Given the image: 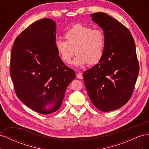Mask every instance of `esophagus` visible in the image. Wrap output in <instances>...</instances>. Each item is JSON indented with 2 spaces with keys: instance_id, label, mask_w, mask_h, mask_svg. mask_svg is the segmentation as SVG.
Masks as SVG:
<instances>
[{
  "instance_id": "esophagus-1",
  "label": "esophagus",
  "mask_w": 149,
  "mask_h": 149,
  "mask_svg": "<svg viewBox=\"0 0 149 149\" xmlns=\"http://www.w3.org/2000/svg\"><path fill=\"white\" fill-rule=\"evenodd\" d=\"M76 76H77L78 78H79V79H82L83 78V74H82V73H80V72H79V73L76 74Z\"/></svg>"
}]
</instances>
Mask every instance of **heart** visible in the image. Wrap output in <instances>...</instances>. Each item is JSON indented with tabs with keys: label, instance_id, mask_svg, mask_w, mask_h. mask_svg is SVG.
<instances>
[{
	"label": "heart",
	"instance_id": "heart-1",
	"mask_svg": "<svg viewBox=\"0 0 149 149\" xmlns=\"http://www.w3.org/2000/svg\"><path fill=\"white\" fill-rule=\"evenodd\" d=\"M65 40L57 39L56 51L62 61L69 64L74 53L73 63L78 66L85 64L95 65L102 60L105 48V36L100 29L77 24L66 31Z\"/></svg>",
	"mask_w": 149,
	"mask_h": 149
}]
</instances>
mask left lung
Instances as JSON below:
<instances>
[{"label": "left lung", "mask_w": 149, "mask_h": 149, "mask_svg": "<svg viewBox=\"0 0 149 149\" xmlns=\"http://www.w3.org/2000/svg\"><path fill=\"white\" fill-rule=\"evenodd\" d=\"M104 30V53L101 61L83 73L88 95L102 112L123 107L131 97L139 72L136 45L131 33L105 13L91 14Z\"/></svg>", "instance_id": "obj_1"}]
</instances>
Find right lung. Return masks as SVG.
<instances>
[{
    "label": "right lung",
    "mask_w": 149,
    "mask_h": 149,
    "mask_svg": "<svg viewBox=\"0 0 149 149\" xmlns=\"http://www.w3.org/2000/svg\"><path fill=\"white\" fill-rule=\"evenodd\" d=\"M56 24L43 19L29 26L12 48L10 73L18 98L42 114L56 112L75 78L56 51Z\"/></svg>",
    "instance_id": "obj_1"
}]
</instances>
